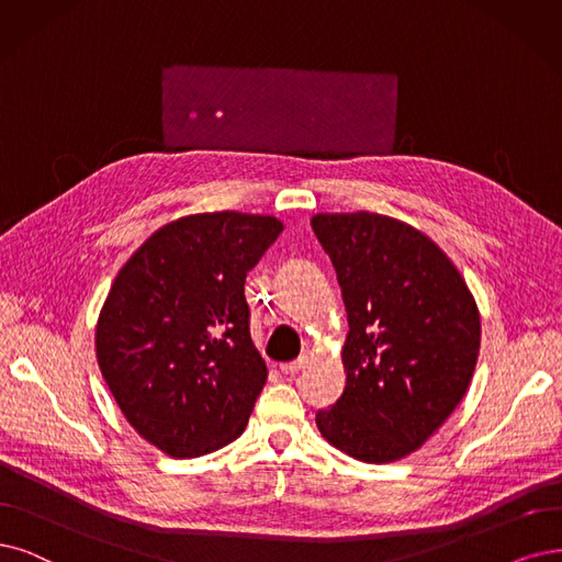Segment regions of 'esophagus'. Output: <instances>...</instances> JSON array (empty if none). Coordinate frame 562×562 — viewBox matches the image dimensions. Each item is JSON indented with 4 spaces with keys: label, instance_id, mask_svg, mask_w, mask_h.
I'll use <instances>...</instances> for the list:
<instances>
[{
    "label": "esophagus",
    "instance_id": "1",
    "mask_svg": "<svg viewBox=\"0 0 562 562\" xmlns=\"http://www.w3.org/2000/svg\"><path fill=\"white\" fill-rule=\"evenodd\" d=\"M305 363H307V359H305V357H301V359H296V361H292V363H284V366H280V370L284 372V375L294 378V375H299V372L305 368Z\"/></svg>",
    "mask_w": 562,
    "mask_h": 562
}]
</instances>
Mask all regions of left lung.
Masks as SVG:
<instances>
[{
  "instance_id": "left-lung-1",
  "label": "left lung",
  "mask_w": 562,
  "mask_h": 562,
  "mask_svg": "<svg viewBox=\"0 0 562 562\" xmlns=\"http://www.w3.org/2000/svg\"><path fill=\"white\" fill-rule=\"evenodd\" d=\"M334 261L349 334L342 396L317 412L324 438L366 463L419 449L465 396L482 340L480 310L442 249L378 213L315 215Z\"/></svg>"
}]
</instances>
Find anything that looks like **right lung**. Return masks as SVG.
Instances as JSON below:
<instances>
[{"label": "right lung", "instance_id": "right-lung-1", "mask_svg": "<svg viewBox=\"0 0 562 562\" xmlns=\"http://www.w3.org/2000/svg\"><path fill=\"white\" fill-rule=\"evenodd\" d=\"M282 222L234 211L161 226L122 266L97 324V359L140 438L211 453L247 426L268 370L249 338L245 278Z\"/></svg>", "mask_w": 562, "mask_h": 562}]
</instances>
